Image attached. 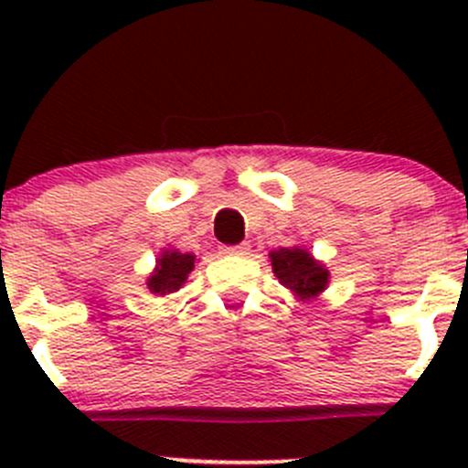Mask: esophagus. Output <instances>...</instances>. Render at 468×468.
Instances as JSON below:
<instances>
[{
  "label": "esophagus",
  "instance_id": "1",
  "mask_svg": "<svg viewBox=\"0 0 468 468\" xmlns=\"http://www.w3.org/2000/svg\"><path fill=\"white\" fill-rule=\"evenodd\" d=\"M224 253H229V256H249V253H251V247H249L247 242L235 244V247H224Z\"/></svg>",
  "mask_w": 468,
  "mask_h": 468
}]
</instances>
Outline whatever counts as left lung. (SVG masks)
Returning <instances> with one entry per match:
<instances>
[{
  "label": "left lung",
  "instance_id": "8db88e82",
  "mask_svg": "<svg viewBox=\"0 0 468 468\" xmlns=\"http://www.w3.org/2000/svg\"><path fill=\"white\" fill-rule=\"evenodd\" d=\"M273 276L278 278L285 290L294 294L296 301L317 299L328 287L330 271L324 262H319L308 249L303 247H282L269 253Z\"/></svg>",
  "mask_w": 468,
  "mask_h": 468
}]
</instances>
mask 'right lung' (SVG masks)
I'll return each mask as SVG.
<instances>
[{
    "label": "right lung",
    "mask_w": 468,
    "mask_h": 468,
    "mask_svg": "<svg viewBox=\"0 0 468 468\" xmlns=\"http://www.w3.org/2000/svg\"><path fill=\"white\" fill-rule=\"evenodd\" d=\"M197 256L181 253L178 249H163L155 258L154 271L146 276V290L155 296H172L186 285L187 276L195 269Z\"/></svg>",
    "instance_id": "right-lung-1"
}]
</instances>
